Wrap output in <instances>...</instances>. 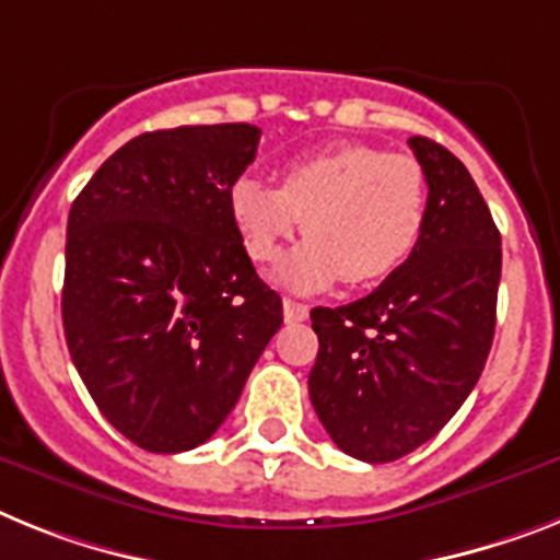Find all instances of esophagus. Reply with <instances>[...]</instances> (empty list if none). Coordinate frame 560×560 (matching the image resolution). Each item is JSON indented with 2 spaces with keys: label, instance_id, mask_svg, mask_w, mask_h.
<instances>
[{
  "label": "esophagus",
  "instance_id": "34e87169",
  "mask_svg": "<svg viewBox=\"0 0 560 560\" xmlns=\"http://www.w3.org/2000/svg\"><path fill=\"white\" fill-rule=\"evenodd\" d=\"M310 316V307L302 302H293V299H284V322H304Z\"/></svg>",
  "mask_w": 560,
  "mask_h": 560
}]
</instances>
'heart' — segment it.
Masks as SVG:
<instances>
[{
	"label": "heart",
	"instance_id": "obj_1",
	"mask_svg": "<svg viewBox=\"0 0 560 560\" xmlns=\"http://www.w3.org/2000/svg\"><path fill=\"white\" fill-rule=\"evenodd\" d=\"M228 208L256 265L279 261L304 219L310 238L281 270L293 290L313 293L341 276L370 284L416 250L427 219V176L404 153L338 144L284 164L279 187L238 176Z\"/></svg>",
	"mask_w": 560,
	"mask_h": 560
}]
</instances>
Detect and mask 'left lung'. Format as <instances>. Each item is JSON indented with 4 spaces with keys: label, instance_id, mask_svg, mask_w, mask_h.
<instances>
[{
    "label": "left lung",
    "instance_id": "8db88e82",
    "mask_svg": "<svg viewBox=\"0 0 560 560\" xmlns=\"http://www.w3.org/2000/svg\"><path fill=\"white\" fill-rule=\"evenodd\" d=\"M427 176L416 250L370 295L310 313V401L338 450L396 462L458 412L490 355L501 233L476 182L439 142L412 136Z\"/></svg>",
    "mask_w": 560,
    "mask_h": 560
}]
</instances>
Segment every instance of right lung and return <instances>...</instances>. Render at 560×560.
<instances>
[{
    "instance_id": "1",
    "label": "right lung",
    "mask_w": 560,
    "mask_h": 560,
    "mask_svg": "<svg viewBox=\"0 0 560 560\" xmlns=\"http://www.w3.org/2000/svg\"><path fill=\"white\" fill-rule=\"evenodd\" d=\"M256 125H185L130 139L68 215L62 324L84 387L148 453H185L222 427L281 327L230 219Z\"/></svg>"
}]
</instances>
